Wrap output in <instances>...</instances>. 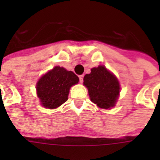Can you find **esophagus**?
Returning <instances> with one entry per match:
<instances>
[{
    "mask_svg": "<svg viewBox=\"0 0 160 160\" xmlns=\"http://www.w3.org/2000/svg\"><path fill=\"white\" fill-rule=\"evenodd\" d=\"M79 79H80V82L82 83L83 82V79H84V75H81L79 76Z\"/></svg>",
    "mask_w": 160,
    "mask_h": 160,
    "instance_id": "34e87169",
    "label": "esophagus"
}]
</instances>
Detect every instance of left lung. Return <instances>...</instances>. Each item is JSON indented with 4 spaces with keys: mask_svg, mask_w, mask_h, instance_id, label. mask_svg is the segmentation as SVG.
Returning <instances> with one entry per match:
<instances>
[{
    "mask_svg": "<svg viewBox=\"0 0 160 160\" xmlns=\"http://www.w3.org/2000/svg\"><path fill=\"white\" fill-rule=\"evenodd\" d=\"M90 100L101 109H111L116 104L120 86L115 75L104 65L91 69L84 77Z\"/></svg>",
    "mask_w": 160,
    "mask_h": 160,
    "instance_id": "left-lung-1",
    "label": "left lung"
}]
</instances>
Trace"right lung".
<instances>
[{"label": "right lung", "instance_id": "1", "mask_svg": "<svg viewBox=\"0 0 160 160\" xmlns=\"http://www.w3.org/2000/svg\"><path fill=\"white\" fill-rule=\"evenodd\" d=\"M79 82V77L72 71L55 66L40 78L36 83L37 96L42 106L55 109L68 100L70 89Z\"/></svg>", "mask_w": 160, "mask_h": 160}]
</instances>
